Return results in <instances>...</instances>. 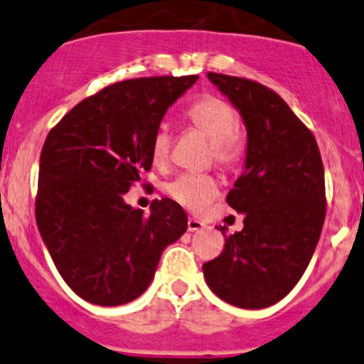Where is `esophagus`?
<instances>
[{"instance_id":"1","label":"esophagus","mask_w":364,"mask_h":364,"mask_svg":"<svg viewBox=\"0 0 364 364\" xmlns=\"http://www.w3.org/2000/svg\"><path fill=\"white\" fill-rule=\"evenodd\" d=\"M186 228H188L190 232H196V231H200V229L204 228V224L200 220H197V218H188V222H186Z\"/></svg>"}]
</instances>
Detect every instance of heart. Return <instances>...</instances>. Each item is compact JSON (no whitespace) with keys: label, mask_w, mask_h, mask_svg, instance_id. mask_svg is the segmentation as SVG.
I'll return each instance as SVG.
<instances>
[{"label":"heart","mask_w":364,"mask_h":364,"mask_svg":"<svg viewBox=\"0 0 364 364\" xmlns=\"http://www.w3.org/2000/svg\"><path fill=\"white\" fill-rule=\"evenodd\" d=\"M190 124L203 133L211 142L213 158L220 165H232L242 156V142L236 136L238 115L235 108L218 96H204L186 110ZM167 129L160 128L153 136L151 156L154 164H164L168 154ZM167 193L190 211L206 210L215 197L218 196V185L211 176L206 174H183L167 185Z\"/></svg>","instance_id":"heart-1"}]
</instances>
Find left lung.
I'll use <instances>...</instances> for the list:
<instances>
[{"label": "left lung", "instance_id": "left-lung-1", "mask_svg": "<svg viewBox=\"0 0 364 364\" xmlns=\"http://www.w3.org/2000/svg\"><path fill=\"white\" fill-rule=\"evenodd\" d=\"M208 80L242 115L247 153L225 197L243 215V229L203 264L204 279L228 304L268 308L294 290L318 243L326 218L322 158L313 133L274 90L217 73ZM225 229L220 225L222 235Z\"/></svg>", "mask_w": 364, "mask_h": 364}]
</instances>
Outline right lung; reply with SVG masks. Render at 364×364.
<instances>
[{
	"mask_svg": "<svg viewBox=\"0 0 364 364\" xmlns=\"http://www.w3.org/2000/svg\"><path fill=\"white\" fill-rule=\"evenodd\" d=\"M197 76L119 81L87 97L49 132L41 153L37 228L56 270L83 301L122 306L147 290L165 247L186 231L185 210L124 193L153 165L151 144Z\"/></svg>",
	"mask_w": 364,
	"mask_h": 364,
	"instance_id": "obj_1",
	"label": "right lung"
}]
</instances>
